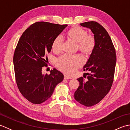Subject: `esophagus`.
Segmentation results:
<instances>
[{"label":"esophagus","instance_id":"34e87169","mask_svg":"<svg viewBox=\"0 0 130 130\" xmlns=\"http://www.w3.org/2000/svg\"><path fill=\"white\" fill-rule=\"evenodd\" d=\"M71 78H71V77L70 76H68L67 75H64V79H70Z\"/></svg>","mask_w":130,"mask_h":130}]
</instances>
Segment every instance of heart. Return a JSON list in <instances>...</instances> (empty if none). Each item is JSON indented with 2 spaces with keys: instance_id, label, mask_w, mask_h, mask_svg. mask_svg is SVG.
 Returning a JSON list of instances; mask_svg holds the SVG:
<instances>
[{
  "instance_id": "1",
  "label": "heart",
  "mask_w": 130,
  "mask_h": 130,
  "mask_svg": "<svg viewBox=\"0 0 130 130\" xmlns=\"http://www.w3.org/2000/svg\"><path fill=\"white\" fill-rule=\"evenodd\" d=\"M67 37L71 41L77 43L78 48L85 56L92 54L95 47V40L93 35L87 34L86 30L78 26L70 28L67 33ZM62 39L58 36L54 40L52 48L55 52L61 50ZM83 58L79 55H65L57 60V67L60 70L67 74H72L83 65Z\"/></svg>"
}]
</instances>
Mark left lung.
Listing matches in <instances>:
<instances>
[{"mask_svg":"<svg viewBox=\"0 0 130 130\" xmlns=\"http://www.w3.org/2000/svg\"><path fill=\"white\" fill-rule=\"evenodd\" d=\"M89 28L95 40V47L83 67L87 79H77L80 85L74 93V98L87 107L97 104L111 89L113 82L116 54L109 34L104 27L94 21L80 24ZM84 77H86L84 74Z\"/></svg>","mask_w":130,"mask_h":130,"instance_id":"left-lung-1","label":"left lung"}]
</instances>
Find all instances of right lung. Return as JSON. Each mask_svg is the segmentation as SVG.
<instances>
[{
	"instance_id": "1",
	"label": "right lung",
	"mask_w": 130,
	"mask_h": 130,
	"mask_svg": "<svg viewBox=\"0 0 130 130\" xmlns=\"http://www.w3.org/2000/svg\"><path fill=\"white\" fill-rule=\"evenodd\" d=\"M68 26L38 22L26 29L19 40L13 56L16 83L24 98L34 104H41L51 97L56 85L63 79L56 69L43 74L47 66L46 54L54 40Z\"/></svg>"
}]
</instances>
